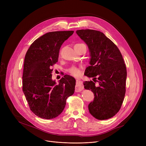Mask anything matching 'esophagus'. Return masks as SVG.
Returning a JSON list of instances; mask_svg holds the SVG:
<instances>
[{
  "instance_id": "esophagus-1",
  "label": "esophagus",
  "mask_w": 146,
  "mask_h": 146,
  "mask_svg": "<svg viewBox=\"0 0 146 146\" xmlns=\"http://www.w3.org/2000/svg\"><path fill=\"white\" fill-rule=\"evenodd\" d=\"M84 89V86L83 85V82L82 81L79 79H76V88L75 90L76 92H80Z\"/></svg>"
}]
</instances>
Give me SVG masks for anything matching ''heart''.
Listing matches in <instances>:
<instances>
[{
    "instance_id": "obj_1",
    "label": "heart",
    "mask_w": 146,
    "mask_h": 146,
    "mask_svg": "<svg viewBox=\"0 0 146 146\" xmlns=\"http://www.w3.org/2000/svg\"><path fill=\"white\" fill-rule=\"evenodd\" d=\"M68 71L71 74L74 75V76H78L80 74L79 68H78L76 67H74V66L71 67L70 68L68 69Z\"/></svg>"
}]
</instances>
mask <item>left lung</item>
<instances>
[{
    "label": "left lung",
    "mask_w": 146,
    "mask_h": 146,
    "mask_svg": "<svg viewBox=\"0 0 146 146\" xmlns=\"http://www.w3.org/2000/svg\"><path fill=\"white\" fill-rule=\"evenodd\" d=\"M76 34L90 52V66L85 75L94 82H83L85 89L91 90L95 96L88 105L89 112L99 120L111 118L120 110L125 96L127 69L123 58L117 45L103 33L87 29L77 30Z\"/></svg>",
    "instance_id": "obj_1"
}]
</instances>
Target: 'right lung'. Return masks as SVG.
Listing matches in <instances>:
<instances>
[{"label":"right lung","instance_id":"obj_1","mask_svg":"<svg viewBox=\"0 0 146 146\" xmlns=\"http://www.w3.org/2000/svg\"><path fill=\"white\" fill-rule=\"evenodd\" d=\"M73 31L46 33L35 40L24 60L22 89L29 108L36 116L52 119L63 112L66 99L74 92L76 80L64 75L57 84L52 79L51 66L58 61L63 43Z\"/></svg>","mask_w":146,"mask_h":146}]
</instances>
